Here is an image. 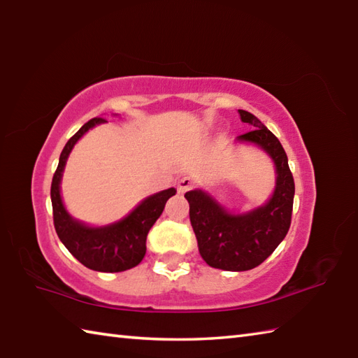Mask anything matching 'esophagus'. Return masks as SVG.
I'll list each match as a JSON object with an SVG mask.
<instances>
[{
    "label": "esophagus",
    "instance_id": "1",
    "mask_svg": "<svg viewBox=\"0 0 358 358\" xmlns=\"http://www.w3.org/2000/svg\"><path fill=\"white\" fill-rule=\"evenodd\" d=\"M192 186H194V180L189 178V177H185V178H181V180L178 181L177 189H178L180 194H185V192L189 191V189H191Z\"/></svg>",
    "mask_w": 358,
    "mask_h": 358
}]
</instances>
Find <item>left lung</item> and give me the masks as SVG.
<instances>
[{
	"mask_svg": "<svg viewBox=\"0 0 358 358\" xmlns=\"http://www.w3.org/2000/svg\"><path fill=\"white\" fill-rule=\"evenodd\" d=\"M238 113L243 123L255 129L237 136V141L257 144L275 164V189L269 201L246 214H231L201 189L185 194L203 260L212 268L237 272L257 268L283 241L295 194L286 152L277 136L250 112Z\"/></svg>",
	"mask_w": 358,
	"mask_h": 358,
	"instance_id": "obj_1",
	"label": "left lung"
}]
</instances>
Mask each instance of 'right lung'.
<instances>
[{
	"label": "right lung",
	"instance_id": "obj_1",
	"mask_svg": "<svg viewBox=\"0 0 358 358\" xmlns=\"http://www.w3.org/2000/svg\"><path fill=\"white\" fill-rule=\"evenodd\" d=\"M101 123H106V120L100 117L89 120L66 143L62 155H59L58 167L53 173L50 186L53 224H55L58 237L67 250L86 268L98 272H121L140 264L146 254V238L150 227L162 215L166 201L177 191L169 187L166 191L148 196L127 217L108 226L92 227L72 218L66 210L62 194H59V183H62L67 157H69L75 143L89 129Z\"/></svg>",
	"mask_w": 358,
	"mask_h": 358
}]
</instances>
